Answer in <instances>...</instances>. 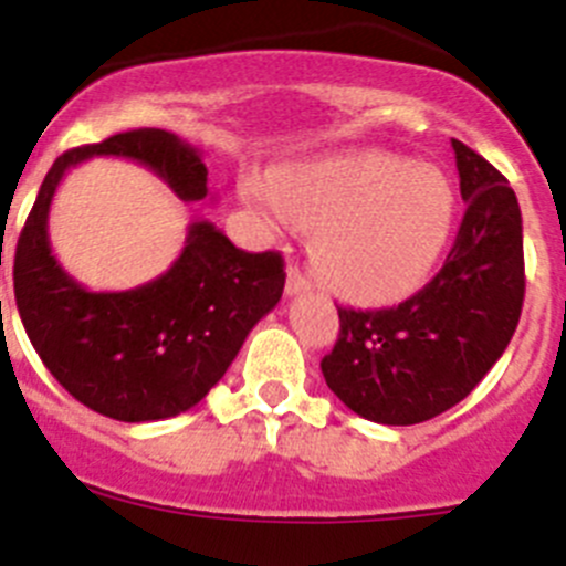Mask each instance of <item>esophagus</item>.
Returning <instances> with one entry per match:
<instances>
[{"mask_svg": "<svg viewBox=\"0 0 566 566\" xmlns=\"http://www.w3.org/2000/svg\"><path fill=\"white\" fill-rule=\"evenodd\" d=\"M311 289V280L300 272V266H289V277H286V294L294 297V294H303Z\"/></svg>", "mask_w": 566, "mask_h": 566, "instance_id": "obj_1", "label": "esophagus"}]
</instances>
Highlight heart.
Here are the masks:
<instances>
[{"mask_svg": "<svg viewBox=\"0 0 566 566\" xmlns=\"http://www.w3.org/2000/svg\"><path fill=\"white\" fill-rule=\"evenodd\" d=\"M272 190L247 177L241 197L261 217L314 228L316 269L355 303H395L417 292L453 228L448 175L389 153L289 166L272 177Z\"/></svg>", "mask_w": 566, "mask_h": 566, "instance_id": "obj_1", "label": "heart"}]
</instances>
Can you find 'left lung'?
I'll return each instance as SVG.
<instances>
[{"label": "left lung", "mask_w": 566, "mask_h": 566, "mask_svg": "<svg viewBox=\"0 0 566 566\" xmlns=\"http://www.w3.org/2000/svg\"><path fill=\"white\" fill-rule=\"evenodd\" d=\"M467 202L448 261L397 308H338L322 358L333 395L358 417L417 424L464 400L497 364L525 297L522 213L509 180L453 138Z\"/></svg>", "instance_id": "8db88e82"}]
</instances>
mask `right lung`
Instances as JSON below:
<instances>
[{"mask_svg":"<svg viewBox=\"0 0 566 566\" xmlns=\"http://www.w3.org/2000/svg\"><path fill=\"white\" fill-rule=\"evenodd\" d=\"M113 155L147 166L182 202L208 197L202 153L142 127L63 153L46 171L13 258L19 316L57 384L102 417L155 422L197 406L286 286L280 252H244L213 222L188 224L180 258L127 292H88L50 247V206L72 166Z\"/></svg>","mask_w":566,"mask_h":566,"instance_id":"obj_1","label":"right lung"}]
</instances>
